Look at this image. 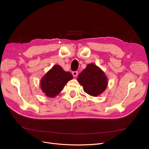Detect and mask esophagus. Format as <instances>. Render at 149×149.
I'll return each instance as SVG.
<instances>
[{
	"label": "esophagus",
	"instance_id": "obj_1",
	"mask_svg": "<svg viewBox=\"0 0 149 149\" xmlns=\"http://www.w3.org/2000/svg\"><path fill=\"white\" fill-rule=\"evenodd\" d=\"M72 75H73L74 77L77 76V75H78V72H77V71H73V72H72Z\"/></svg>",
	"mask_w": 149,
	"mask_h": 149
}]
</instances>
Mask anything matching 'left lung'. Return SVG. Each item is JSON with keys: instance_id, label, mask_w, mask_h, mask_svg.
<instances>
[{"instance_id": "8db88e82", "label": "left lung", "mask_w": 149, "mask_h": 149, "mask_svg": "<svg viewBox=\"0 0 149 149\" xmlns=\"http://www.w3.org/2000/svg\"><path fill=\"white\" fill-rule=\"evenodd\" d=\"M78 81L89 95L97 97L106 89L107 81L104 73L94 64H89L78 76Z\"/></svg>"}]
</instances>
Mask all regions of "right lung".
<instances>
[{
	"instance_id": "obj_1",
	"label": "right lung",
	"mask_w": 149,
	"mask_h": 149,
	"mask_svg": "<svg viewBox=\"0 0 149 149\" xmlns=\"http://www.w3.org/2000/svg\"><path fill=\"white\" fill-rule=\"evenodd\" d=\"M72 79L69 72L65 71L59 65H55L42 78L41 89L46 96L52 98L58 95L67 82Z\"/></svg>"
}]
</instances>
